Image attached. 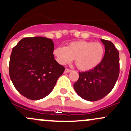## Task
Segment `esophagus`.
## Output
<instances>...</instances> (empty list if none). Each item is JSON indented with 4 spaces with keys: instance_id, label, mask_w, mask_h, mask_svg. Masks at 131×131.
I'll list each match as a JSON object with an SVG mask.
<instances>
[{
    "instance_id": "1",
    "label": "esophagus",
    "mask_w": 131,
    "mask_h": 131,
    "mask_svg": "<svg viewBox=\"0 0 131 131\" xmlns=\"http://www.w3.org/2000/svg\"><path fill=\"white\" fill-rule=\"evenodd\" d=\"M65 73H69V72H72V70H70V69H68V68H66L65 69Z\"/></svg>"
}]
</instances>
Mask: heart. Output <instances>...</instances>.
Listing matches in <instances>:
<instances>
[{
	"instance_id": "b5f03b06",
	"label": "heart",
	"mask_w": 131,
	"mask_h": 131,
	"mask_svg": "<svg viewBox=\"0 0 131 131\" xmlns=\"http://www.w3.org/2000/svg\"><path fill=\"white\" fill-rule=\"evenodd\" d=\"M105 48L101 44L91 41L72 42L67 46H57L53 55L60 64H68L74 59L75 66L81 70H89L97 67L104 56Z\"/></svg>"
}]
</instances>
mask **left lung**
Instances as JSON below:
<instances>
[{"label": "left lung", "mask_w": 131, "mask_h": 131, "mask_svg": "<svg viewBox=\"0 0 131 131\" xmlns=\"http://www.w3.org/2000/svg\"><path fill=\"white\" fill-rule=\"evenodd\" d=\"M101 41L105 48L101 62L92 69L79 72V79L74 84L76 93L87 101H97L107 96L119 74V52L111 41Z\"/></svg>", "instance_id": "1"}]
</instances>
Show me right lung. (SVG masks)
I'll list each match as a JSON object with an SVG mask.
<instances>
[{
  "label": "right lung",
  "mask_w": 131,
  "mask_h": 131,
  "mask_svg": "<svg viewBox=\"0 0 131 131\" xmlns=\"http://www.w3.org/2000/svg\"><path fill=\"white\" fill-rule=\"evenodd\" d=\"M54 44L43 37H26L12 49L9 76L20 94L32 100L44 98L54 88L65 68L54 59Z\"/></svg>",
  "instance_id": "right-lung-1"
}]
</instances>
